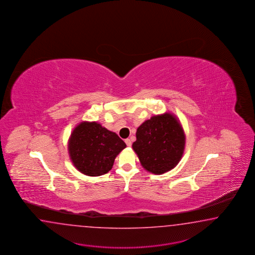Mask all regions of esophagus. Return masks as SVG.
Wrapping results in <instances>:
<instances>
[{
  "instance_id": "1",
  "label": "esophagus",
  "mask_w": 255,
  "mask_h": 255,
  "mask_svg": "<svg viewBox=\"0 0 255 255\" xmlns=\"http://www.w3.org/2000/svg\"><path fill=\"white\" fill-rule=\"evenodd\" d=\"M125 143L127 144V146H130L131 145V141L130 139H125Z\"/></svg>"
}]
</instances>
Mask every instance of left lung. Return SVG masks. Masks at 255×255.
<instances>
[{
  "label": "left lung",
  "instance_id": "obj_1",
  "mask_svg": "<svg viewBox=\"0 0 255 255\" xmlns=\"http://www.w3.org/2000/svg\"><path fill=\"white\" fill-rule=\"evenodd\" d=\"M186 135L175 115L165 113L142 123L132 143L141 166L155 175L176 167L181 160Z\"/></svg>",
  "mask_w": 255,
  "mask_h": 255
}]
</instances>
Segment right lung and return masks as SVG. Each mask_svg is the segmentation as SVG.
<instances>
[{"label":"right lung","mask_w":255,"mask_h":255,"mask_svg":"<svg viewBox=\"0 0 255 255\" xmlns=\"http://www.w3.org/2000/svg\"><path fill=\"white\" fill-rule=\"evenodd\" d=\"M125 141L96 122H82L68 140V153L74 166L86 176H102L113 168Z\"/></svg>","instance_id":"1"}]
</instances>
